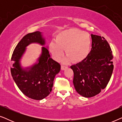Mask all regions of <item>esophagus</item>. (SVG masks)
Instances as JSON below:
<instances>
[{
  "label": "esophagus",
  "mask_w": 122,
  "mask_h": 122,
  "mask_svg": "<svg viewBox=\"0 0 122 122\" xmlns=\"http://www.w3.org/2000/svg\"><path fill=\"white\" fill-rule=\"evenodd\" d=\"M67 68H68L67 66H61V69L62 70V71H64V70L66 69Z\"/></svg>",
  "instance_id": "esophagus-1"
}]
</instances>
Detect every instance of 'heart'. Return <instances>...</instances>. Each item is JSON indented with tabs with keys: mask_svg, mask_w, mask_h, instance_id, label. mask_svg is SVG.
Segmentation results:
<instances>
[{
	"mask_svg": "<svg viewBox=\"0 0 122 122\" xmlns=\"http://www.w3.org/2000/svg\"><path fill=\"white\" fill-rule=\"evenodd\" d=\"M56 41L49 44L50 51L54 59L59 61L64 55V50H66L68 56L63 60L64 63H69L72 59L74 62L84 61L91 50L90 34L74 28L61 31L56 36Z\"/></svg>",
	"mask_w": 122,
	"mask_h": 122,
	"instance_id": "1",
	"label": "heart"
}]
</instances>
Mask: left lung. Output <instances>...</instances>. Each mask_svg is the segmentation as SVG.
Here are the masks:
<instances>
[{
  "label": "left lung",
  "mask_w": 122,
  "mask_h": 122,
  "mask_svg": "<svg viewBox=\"0 0 122 122\" xmlns=\"http://www.w3.org/2000/svg\"><path fill=\"white\" fill-rule=\"evenodd\" d=\"M92 44L89 54L84 61L71 66L74 72L76 91L86 98L99 94L107 86L113 71L111 48L104 37L91 34Z\"/></svg>",
  "instance_id": "left-lung-1"
}]
</instances>
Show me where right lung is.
Returning <instances> with one entry per match:
<instances>
[{
  "label": "right lung",
  "instance_id": "right-lung-1",
  "mask_svg": "<svg viewBox=\"0 0 122 122\" xmlns=\"http://www.w3.org/2000/svg\"><path fill=\"white\" fill-rule=\"evenodd\" d=\"M32 43L46 44V39L41 31L29 33L16 46L11 56L14 61L11 74L16 86L26 97L35 100H41L51 92L55 76L61 70V65L51 58L48 47H41V53L37 61L29 67L21 65V59L26 46Z\"/></svg>",
  "mask_w": 122,
  "mask_h": 122
}]
</instances>
